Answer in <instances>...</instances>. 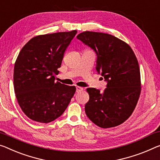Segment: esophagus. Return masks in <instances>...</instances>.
<instances>
[{"label": "esophagus", "instance_id": "34e87169", "mask_svg": "<svg viewBox=\"0 0 160 160\" xmlns=\"http://www.w3.org/2000/svg\"><path fill=\"white\" fill-rule=\"evenodd\" d=\"M76 88H77V93H79L81 92H82V91L83 90V88L82 87H76Z\"/></svg>", "mask_w": 160, "mask_h": 160}]
</instances>
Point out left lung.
I'll use <instances>...</instances> for the list:
<instances>
[{
    "instance_id": "1",
    "label": "left lung",
    "mask_w": 160,
    "mask_h": 160,
    "mask_svg": "<svg viewBox=\"0 0 160 160\" xmlns=\"http://www.w3.org/2000/svg\"><path fill=\"white\" fill-rule=\"evenodd\" d=\"M77 38L94 51L96 70L107 83L103 92L87 88L89 100L85 105L86 114L102 128L117 127L131 116L140 95V71L136 56L128 44L110 34L85 31Z\"/></svg>"
}]
</instances>
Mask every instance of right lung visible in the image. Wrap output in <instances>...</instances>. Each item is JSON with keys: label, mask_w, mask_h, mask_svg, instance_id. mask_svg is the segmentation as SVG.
<instances>
[{"label": "right lung", "mask_w": 160, "mask_h": 160, "mask_svg": "<svg viewBox=\"0 0 160 160\" xmlns=\"http://www.w3.org/2000/svg\"><path fill=\"white\" fill-rule=\"evenodd\" d=\"M77 31L32 38L22 48L14 66V91L18 104L33 121L48 123L59 117L75 87L55 82L66 48Z\"/></svg>", "instance_id": "right-lung-1"}]
</instances>
